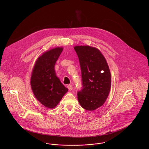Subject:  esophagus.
<instances>
[{"label":"esophagus","instance_id":"1","mask_svg":"<svg viewBox=\"0 0 149 149\" xmlns=\"http://www.w3.org/2000/svg\"><path fill=\"white\" fill-rule=\"evenodd\" d=\"M67 87H68V88L69 89V90L70 91H71L72 90V85H71V84H69V85H68L67 86Z\"/></svg>","mask_w":149,"mask_h":149}]
</instances>
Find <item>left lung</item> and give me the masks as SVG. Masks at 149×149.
Returning <instances> with one entry per match:
<instances>
[{
	"mask_svg": "<svg viewBox=\"0 0 149 149\" xmlns=\"http://www.w3.org/2000/svg\"><path fill=\"white\" fill-rule=\"evenodd\" d=\"M81 71L82 89L78 93L82 108L92 111L103 105L111 87V75L105 57L98 49L89 46L74 47Z\"/></svg>",
	"mask_w": 149,
	"mask_h": 149,
	"instance_id": "obj_1",
	"label": "left lung"
}]
</instances>
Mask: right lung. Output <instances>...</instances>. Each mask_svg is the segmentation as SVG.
<instances>
[{
    "mask_svg": "<svg viewBox=\"0 0 149 149\" xmlns=\"http://www.w3.org/2000/svg\"><path fill=\"white\" fill-rule=\"evenodd\" d=\"M63 50V47H57L43 53L36 60L31 74V86L36 98L50 109L56 107L68 91L55 70Z\"/></svg>",
    "mask_w": 149,
    "mask_h": 149,
    "instance_id": "obj_1",
    "label": "right lung"
}]
</instances>
